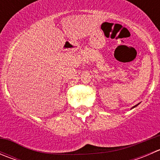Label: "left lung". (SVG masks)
<instances>
[{
	"label": "left lung",
	"mask_w": 160,
	"mask_h": 160,
	"mask_svg": "<svg viewBox=\"0 0 160 160\" xmlns=\"http://www.w3.org/2000/svg\"><path fill=\"white\" fill-rule=\"evenodd\" d=\"M137 105H138V104H137ZM137 105H135V106H134V107H133V108H135V107H136V106H137Z\"/></svg>",
	"instance_id": "1"
}]
</instances>
